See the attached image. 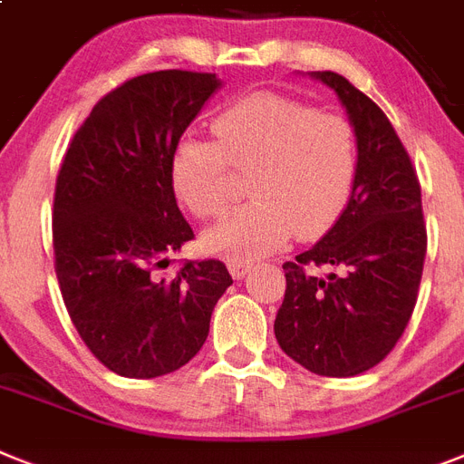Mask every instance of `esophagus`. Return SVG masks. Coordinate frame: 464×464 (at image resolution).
I'll return each instance as SVG.
<instances>
[{
  "label": "esophagus",
  "mask_w": 464,
  "mask_h": 464,
  "mask_svg": "<svg viewBox=\"0 0 464 464\" xmlns=\"http://www.w3.org/2000/svg\"><path fill=\"white\" fill-rule=\"evenodd\" d=\"M228 271H231L233 278L240 280V278H245V276L250 274L252 264L250 262H240V259H231V262H228Z\"/></svg>",
  "instance_id": "34e87169"
}]
</instances>
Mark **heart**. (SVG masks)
<instances>
[{
    "label": "heart",
    "instance_id": "obj_1",
    "mask_svg": "<svg viewBox=\"0 0 464 464\" xmlns=\"http://www.w3.org/2000/svg\"><path fill=\"white\" fill-rule=\"evenodd\" d=\"M217 143L188 136L172 158V186L190 212L209 219L228 202V165L252 172V202L226 214L202 247L233 259L278 250L297 231L318 238L344 212L358 172L353 127L304 101L256 92L214 120Z\"/></svg>",
    "mask_w": 464,
    "mask_h": 464
}]
</instances>
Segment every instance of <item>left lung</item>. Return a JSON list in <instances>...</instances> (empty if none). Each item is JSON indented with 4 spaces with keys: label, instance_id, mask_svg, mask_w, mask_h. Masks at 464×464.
I'll use <instances>...</instances> for the list:
<instances>
[{
    "label": "left lung",
    "instance_id": "1",
    "mask_svg": "<svg viewBox=\"0 0 464 464\" xmlns=\"http://www.w3.org/2000/svg\"><path fill=\"white\" fill-rule=\"evenodd\" d=\"M309 77L333 89L346 111L358 172L333 228L283 264L287 287L274 333L306 371L353 377L394 349L412 316L427 255L422 198L406 148L375 101L330 70Z\"/></svg>",
    "mask_w": 464,
    "mask_h": 464
}]
</instances>
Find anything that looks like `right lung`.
<instances>
[{
    "label": "right lung",
    "instance_id": "add662e5",
    "mask_svg": "<svg viewBox=\"0 0 464 464\" xmlns=\"http://www.w3.org/2000/svg\"><path fill=\"white\" fill-rule=\"evenodd\" d=\"M221 80L158 70L93 106L65 153L53 196L56 276L84 344L122 377L179 371L202 349L233 278L217 259L162 278L193 238L179 212L172 158Z\"/></svg>",
    "mask_w": 464,
    "mask_h": 464
}]
</instances>
